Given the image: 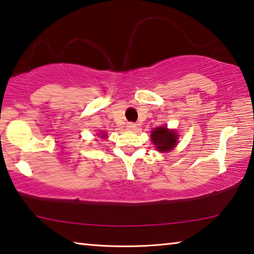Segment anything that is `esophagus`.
<instances>
[{
	"instance_id": "esophagus-1",
	"label": "esophagus",
	"mask_w": 254,
	"mask_h": 254,
	"mask_svg": "<svg viewBox=\"0 0 254 254\" xmlns=\"http://www.w3.org/2000/svg\"><path fill=\"white\" fill-rule=\"evenodd\" d=\"M127 127L128 128V130H136V124L132 123V122H128L127 124Z\"/></svg>"
}]
</instances>
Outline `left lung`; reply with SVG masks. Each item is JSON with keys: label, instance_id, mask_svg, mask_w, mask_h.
<instances>
[{"label": "left lung", "instance_id": "8db88e82", "mask_svg": "<svg viewBox=\"0 0 254 254\" xmlns=\"http://www.w3.org/2000/svg\"><path fill=\"white\" fill-rule=\"evenodd\" d=\"M151 139L159 151H169L177 142V134L175 131H169L166 127H159L151 132Z\"/></svg>", "mask_w": 254, "mask_h": 254}]
</instances>
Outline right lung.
<instances>
[{
  "label": "right lung",
  "mask_w": 254,
  "mask_h": 254,
  "mask_svg": "<svg viewBox=\"0 0 254 254\" xmlns=\"http://www.w3.org/2000/svg\"><path fill=\"white\" fill-rule=\"evenodd\" d=\"M102 137H105V134H104V135H103V136H102Z\"/></svg>",
  "instance_id": "obj_1"
}]
</instances>
